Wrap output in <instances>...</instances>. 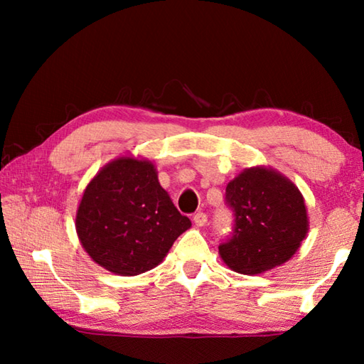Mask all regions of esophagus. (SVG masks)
I'll return each mask as SVG.
<instances>
[{
  "label": "esophagus",
  "mask_w": 364,
  "mask_h": 364,
  "mask_svg": "<svg viewBox=\"0 0 364 364\" xmlns=\"http://www.w3.org/2000/svg\"><path fill=\"white\" fill-rule=\"evenodd\" d=\"M193 220H194L196 226H205V223H207V215H205L204 212H199V213L194 215Z\"/></svg>",
  "instance_id": "obj_1"
}]
</instances>
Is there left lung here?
I'll list each match as a JSON object with an SVG mask.
<instances>
[{
    "mask_svg": "<svg viewBox=\"0 0 364 364\" xmlns=\"http://www.w3.org/2000/svg\"><path fill=\"white\" fill-rule=\"evenodd\" d=\"M226 204L234 228L218 250L241 274H260L291 260L308 232L304 196L273 168H245L228 183Z\"/></svg>",
    "mask_w": 364,
    "mask_h": 364,
    "instance_id": "1",
    "label": "left lung"
}]
</instances>
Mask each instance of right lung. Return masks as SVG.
Returning a JSON list of instances; mask_svg holds the SVG:
<instances>
[{
    "instance_id": "obj_1",
    "label": "right lung",
    "mask_w": 364,
    "mask_h": 364,
    "mask_svg": "<svg viewBox=\"0 0 364 364\" xmlns=\"http://www.w3.org/2000/svg\"><path fill=\"white\" fill-rule=\"evenodd\" d=\"M75 228L97 264L115 274L136 276L164 260L191 220L160 186L152 162L119 157L88 183Z\"/></svg>"
}]
</instances>
